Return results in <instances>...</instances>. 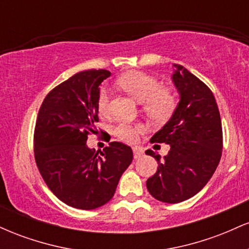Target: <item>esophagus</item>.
Returning <instances> with one entry per match:
<instances>
[{"instance_id":"obj_1","label":"esophagus","mask_w":249,"mask_h":249,"mask_svg":"<svg viewBox=\"0 0 249 249\" xmlns=\"http://www.w3.org/2000/svg\"><path fill=\"white\" fill-rule=\"evenodd\" d=\"M142 150L141 147H133V157H134V159H139L141 158V157H142Z\"/></svg>"}]
</instances>
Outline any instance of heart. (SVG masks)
Segmentation results:
<instances>
[{"label": "heart", "instance_id": "obj_1", "mask_svg": "<svg viewBox=\"0 0 249 249\" xmlns=\"http://www.w3.org/2000/svg\"><path fill=\"white\" fill-rule=\"evenodd\" d=\"M117 83L134 99L142 103V110L157 122H165L172 116L176 108V97L167 89H160V83L147 73L133 71L117 79ZM97 108L101 115H105L110 108V93L107 88H101L97 97ZM113 134L124 142H134L142 131L141 124L119 122L113 126Z\"/></svg>", "mask_w": 249, "mask_h": 249}]
</instances>
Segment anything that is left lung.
I'll list each match as a JSON object with an SVG mask.
<instances>
[{"instance_id":"left-lung-1","label":"left lung","mask_w":249,"mask_h":249,"mask_svg":"<svg viewBox=\"0 0 249 249\" xmlns=\"http://www.w3.org/2000/svg\"><path fill=\"white\" fill-rule=\"evenodd\" d=\"M173 67L179 103L170 121L150 141L168 144L170 151L162 160L153 151L145 152L158 161L157 172L146 181L148 192L167 204L185 201L200 192L215 172L222 152L221 119L213 92L182 65Z\"/></svg>"}]
</instances>
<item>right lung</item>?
I'll list each match as a JSON object with an SVG mask.
<instances>
[{
    "mask_svg": "<svg viewBox=\"0 0 249 249\" xmlns=\"http://www.w3.org/2000/svg\"><path fill=\"white\" fill-rule=\"evenodd\" d=\"M110 75L104 69L76 73L48 93L37 116L34 152L39 173L57 198L79 210L110 201L133 159L123 142H111L101 154L87 145L98 122L99 85Z\"/></svg>",
    "mask_w": 249,
    "mask_h": 249,
    "instance_id": "add662e5",
    "label": "right lung"
}]
</instances>
